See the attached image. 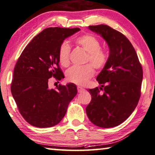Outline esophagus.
Returning a JSON list of instances; mask_svg holds the SVG:
<instances>
[{
    "instance_id": "obj_1",
    "label": "esophagus",
    "mask_w": 155,
    "mask_h": 155,
    "mask_svg": "<svg viewBox=\"0 0 155 155\" xmlns=\"http://www.w3.org/2000/svg\"><path fill=\"white\" fill-rule=\"evenodd\" d=\"M77 90H78V92H82L85 90L84 88H83L82 87H80V86L77 87Z\"/></svg>"
}]
</instances>
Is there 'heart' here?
<instances>
[{"label":"heart","mask_w":155,"mask_h":155,"mask_svg":"<svg viewBox=\"0 0 155 155\" xmlns=\"http://www.w3.org/2000/svg\"><path fill=\"white\" fill-rule=\"evenodd\" d=\"M75 43L86 51L87 64L81 67L73 66L66 72L65 77L68 82L74 84L83 85L87 83L94 74V67L96 70H101L106 65L109 58V53L106 49L101 47V42L97 36L92 34H86L78 36L75 39ZM70 47L66 42H63L59 47L58 52V61L63 67L70 65Z\"/></svg>","instance_id":"heart-1"}]
</instances>
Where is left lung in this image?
I'll use <instances>...</instances> for the list:
<instances>
[{
	"instance_id": "left-lung-1",
	"label": "left lung",
	"mask_w": 155,
	"mask_h": 155,
	"mask_svg": "<svg viewBox=\"0 0 155 155\" xmlns=\"http://www.w3.org/2000/svg\"><path fill=\"white\" fill-rule=\"evenodd\" d=\"M110 49L108 61L98 75L101 87L89 89L92 100L86 107L90 121L101 127L117 126L126 121L141 97L143 70L130 41L122 33L105 25H90ZM102 89L104 93H101Z\"/></svg>"
}]
</instances>
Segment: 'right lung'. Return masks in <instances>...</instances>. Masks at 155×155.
<instances>
[{"mask_svg":"<svg viewBox=\"0 0 155 155\" xmlns=\"http://www.w3.org/2000/svg\"><path fill=\"white\" fill-rule=\"evenodd\" d=\"M80 29L46 28L30 41L21 53L14 70L11 92L19 112L25 121L37 127L58 124L77 94L74 83L49 87V78H64L59 67V47Z\"/></svg>","mask_w":155,"mask_h":155,"instance_id":"add662e5","label":"right lung"}]
</instances>
